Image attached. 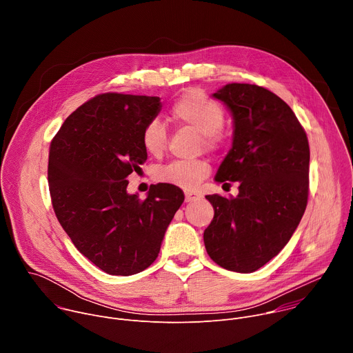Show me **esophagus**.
I'll return each instance as SVG.
<instances>
[{"label":"esophagus","mask_w":353,"mask_h":353,"mask_svg":"<svg viewBox=\"0 0 353 353\" xmlns=\"http://www.w3.org/2000/svg\"><path fill=\"white\" fill-rule=\"evenodd\" d=\"M201 199V194L198 192H192V191H187L185 192V201L187 203H195V201Z\"/></svg>","instance_id":"34e87169"}]
</instances>
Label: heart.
Wrapping results in <instances>:
<instances>
[{"mask_svg":"<svg viewBox=\"0 0 353 353\" xmlns=\"http://www.w3.org/2000/svg\"><path fill=\"white\" fill-rule=\"evenodd\" d=\"M170 114L176 121L199 131L203 139L201 145L207 149L216 150L223 145L225 109L204 90L190 89L184 92L172 105ZM141 142L149 155L161 157L168 143V132L163 123L159 120L149 121L142 130ZM210 173L211 166L205 159L173 161L157 170V179L183 190H195Z\"/></svg>","mask_w":353,"mask_h":353,"instance_id":"obj_1","label":"heart"}]
</instances>
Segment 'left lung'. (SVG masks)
I'll list each match as a JSON object with an SVG mask.
<instances>
[{
	"label": "left lung",
	"instance_id": "1",
	"mask_svg": "<svg viewBox=\"0 0 353 353\" xmlns=\"http://www.w3.org/2000/svg\"><path fill=\"white\" fill-rule=\"evenodd\" d=\"M214 97L234 120L233 146L215 180L239 181V195H205L215 215L204 243L222 268L254 272L286 245L306 211L309 139L292 109L263 86L229 83Z\"/></svg>",
	"mask_w": 353,
	"mask_h": 353
}]
</instances>
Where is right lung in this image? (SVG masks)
Listing matches in <instances>:
<instances>
[{"mask_svg": "<svg viewBox=\"0 0 353 353\" xmlns=\"http://www.w3.org/2000/svg\"><path fill=\"white\" fill-rule=\"evenodd\" d=\"M161 110L158 96L102 93L67 117L50 143L48 190L56 216L90 263L110 275L152 264L184 201L168 183L145 199L127 192V177L146 161L141 135Z\"/></svg>", "mask_w": 353, "mask_h": 353, "instance_id": "1", "label": "right lung"}]
</instances>
